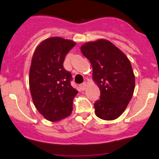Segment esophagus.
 Listing matches in <instances>:
<instances>
[{
  "instance_id": "34e87169",
  "label": "esophagus",
  "mask_w": 159,
  "mask_h": 159,
  "mask_svg": "<svg viewBox=\"0 0 159 159\" xmlns=\"http://www.w3.org/2000/svg\"><path fill=\"white\" fill-rule=\"evenodd\" d=\"M79 86L80 89H81V90H85V88H86V83H85V82H83V83H81Z\"/></svg>"
}]
</instances>
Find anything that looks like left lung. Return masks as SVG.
<instances>
[{
  "mask_svg": "<svg viewBox=\"0 0 159 159\" xmlns=\"http://www.w3.org/2000/svg\"><path fill=\"white\" fill-rule=\"evenodd\" d=\"M93 67V78L100 89L95 114L103 120L118 118L129 104L135 79L127 57L110 41L101 39L81 47Z\"/></svg>",
  "mask_w": 159,
  "mask_h": 159,
  "instance_id": "left-lung-1",
  "label": "left lung"
}]
</instances>
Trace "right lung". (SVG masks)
<instances>
[{
	"label": "right lung",
	"instance_id": "right-lung-1",
	"mask_svg": "<svg viewBox=\"0 0 159 159\" xmlns=\"http://www.w3.org/2000/svg\"><path fill=\"white\" fill-rule=\"evenodd\" d=\"M76 45L61 38L43 41L35 49L30 70L33 102L41 114L50 121L68 117L78 90L72 87L70 72L63 66L65 57Z\"/></svg>",
	"mask_w": 159,
	"mask_h": 159
}]
</instances>
